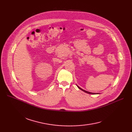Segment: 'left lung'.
Wrapping results in <instances>:
<instances>
[{
	"label": "left lung",
	"instance_id": "1",
	"mask_svg": "<svg viewBox=\"0 0 132 132\" xmlns=\"http://www.w3.org/2000/svg\"><path fill=\"white\" fill-rule=\"evenodd\" d=\"M78 87L80 89H81V90H82V91H84V92H85V93H88V94H95V93H90V92H87V91H86V90H84V89H81L80 87H79V86H78Z\"/></svg>",
	"mask_w": 132,
	"mask_h": 132
}]
</instances>
